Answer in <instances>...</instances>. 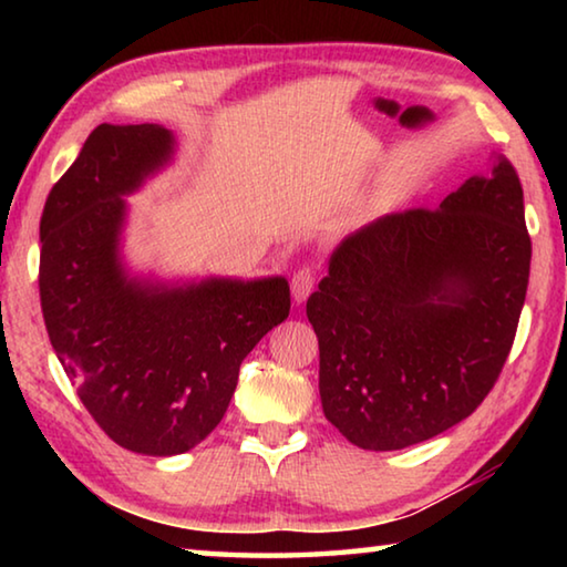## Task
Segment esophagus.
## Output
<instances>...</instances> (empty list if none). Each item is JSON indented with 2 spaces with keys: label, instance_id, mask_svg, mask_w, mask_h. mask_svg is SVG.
<instances>
[{
  "label": "esophagus",
  "instance_id": "1",
  "mask_svg": "<svg viewBox=\"0 0 567 567\" xmlns=\"http://www.w3.org/2000/svg\"><path fill=\"white\" fill-rule=\"evenodd\" d=\"M312 290H315V270L305 265L292 275V295L297 302H305Z\"/></svg>",
  "mask_w": 567,
  "mask_h": 567
}]
</instances>
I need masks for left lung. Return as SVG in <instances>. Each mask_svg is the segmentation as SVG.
I'll return each mask as SVG.
<instances>
[{"instance_id": "left-lung-1", "label": "left lung", "mask_w": 567, "mask_h": 567, "mask_svg": "<svg viewBox=\"0 0 567 567\" xmlns=\"http://www.w3.org/2000/svg\"><path fill=\"white\" fill-rule=\"evenodd\" d=\"M511 159L440 209L364 225L307 300L322 410L352 445L402 450L473 415L511 354L530 277Z\"/></svg>"}]
</instances>
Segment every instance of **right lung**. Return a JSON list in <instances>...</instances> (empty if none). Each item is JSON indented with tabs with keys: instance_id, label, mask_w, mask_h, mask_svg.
<instances>
[{
	"instance_id": "add662e5",
	"label": "right lung",
	"mask_w": 567,
	"mask_h": 567,
	"mask_svg": "<svg viewBox=\"0 0 567 567\" xmlns=\"http://www.w3.org/2000/svg\"><path fill=\"white\" fill-rule=\"evenodd\" d=\"M159 124H100L44 203L40 300L66 378L114 443L179 455L213 433L239 364L290 315L285 277L162 287L124 275V197L169 159Z\"/></svg>"
}]
</instances>
